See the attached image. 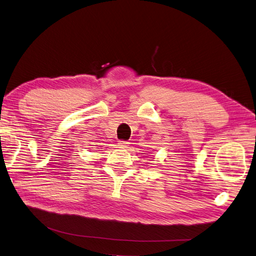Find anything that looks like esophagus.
<instances>
[{
	"label": "esophagus",
	"instance_id": "1",
	"mask_svg": "<svg viewBox=\"0 0 256 256\" xmlns=\"http://www.w3.org/2000/svg\"><path fill=\"white\" fill-rule=\"evenodd\" d=\"M128 146L129 143L127 141H118V147H120V148H126Z\"/></svg>",
	"mask_w": 256,
	"mask_h": 256
}]
</instances>
